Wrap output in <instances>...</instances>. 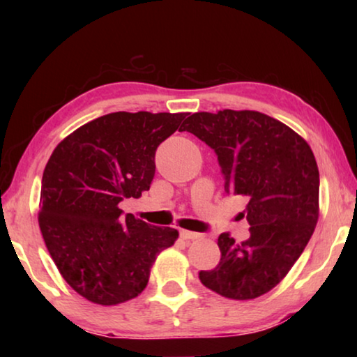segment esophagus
I'll use <instances>...</instances> for the list:
<instances>
[{"mask_svg": "<svg viewBox=\"0 0 357 357\" xmlns=\"http://www.w3.org/2000/svg\"><path fill=\"white\" fill-rule=\"evenodd\" d=\"M179 234H181V238L185 239V241H193V239H200L202 238L200 233L189 231V229H181Z\"/></svg>", "mask_w": 357, "mask_h": 357, "instance_id": "1", "label": "esophagus"}]
</instances>
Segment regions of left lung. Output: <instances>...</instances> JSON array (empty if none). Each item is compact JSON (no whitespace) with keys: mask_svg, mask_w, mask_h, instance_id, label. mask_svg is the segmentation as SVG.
<instances>
[{"mask_svg":"<svg viewBox=\"0 0 357 357\" xmlns=\"http://www.w3.org/2000/svg\"><path fill=\"white\" fill-rule=\"evenodd\" d=\"M213 148L225 192L245 197L250 238H217L220 261L200 271L202 283L228 299L249 301L285 279L315 231L319 173L304 138L253 110L198 112L181 126ZM244 217V214H243Z\"/></svg>","mask_w":357,"mask_h":357,"instance_id":"8db88e82","label":"left lung"}]
</instances>
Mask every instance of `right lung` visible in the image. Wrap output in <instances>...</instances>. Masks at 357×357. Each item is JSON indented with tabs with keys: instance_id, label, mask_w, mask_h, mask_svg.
Returning <instances> with one entry per match:
<instances>
[{
	"instance_id": "right-lung-1",
	"label": "right lung",
	"mask_w": 357,
	"mask_h": 357,
	"mask_svg": "<svg viewBox=\"0 0 357 357\" xmlns=\"http://www.w3.org/2000/svg\"><path fill=\"white\" fill-rule=\"evenodd\" d=\"M189 113L116 112L72 132L48 159L39 227L59 274L84 299L116 305L137 298L178 229L123 215L154 178L159 144Z\"/></svg>"
}]
</instances>
